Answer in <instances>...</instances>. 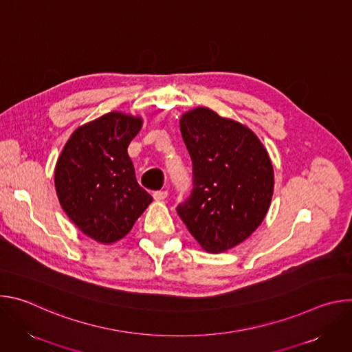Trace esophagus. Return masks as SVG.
Instances as JSON below:
<instances>
[{
    "mask_svg": "<svg viewBox=\"0 0 352 352\" xmlns=\"http://www.w3.org/2000/svg\"><path fill=\"white\" fill-rule=\"evenodd\" d=\"M167 190H157V192H153V199L156 200V202H160V200H164L167 197Z\"/></svg>",
    "mask_w": 352,
    "mask_h": 352,
    "instance_id": "34e87169",
    "label": "esophagus"
}]
</instances>
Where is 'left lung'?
<instances>
[{
  "mask_svg": "<svg viewBox=\"0 0 352 352\" xmlns=\"http://www.w3.org/2000/svg\"><path fill=\"white\" fill-rule=\"evenodd\" d=\"M193 166V189L177 208L192 236L208 252L239 245L270 208L274 171L259 138L241 122L196 107L179 120Z\"/></svg>",
  "mask_w": 352,
  "mask_h": 352,
  "instance_id": "obj_1",
  "label": "left lung"
}]
</instances>
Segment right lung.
I'll return each instance as SVG.
<instances>
[{
    "label": "right lung",
    "mask_w": 352,
    "mask_h": 352,
    "mask_svg": "<svg viewBox=\"0 0 352 352\" xmlns=\"http://www.w3.org/2000/svg\"><path fill=\"white\" fill-rule=\"evenodd\" d=\"M143 120L111 111L76 128L54 170L60 205L89 238L114 243L124 238L153 197L136 181L128 146Z\"/></svg>",
    "instance_id": "add662e5"
}]
</instances>
